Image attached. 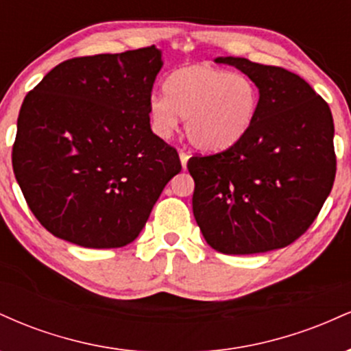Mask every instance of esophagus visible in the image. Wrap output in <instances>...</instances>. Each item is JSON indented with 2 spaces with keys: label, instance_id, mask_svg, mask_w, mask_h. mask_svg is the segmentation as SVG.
Segmentation results:
<instances>
[{
  "label": "esophagus",
  "instance_id": "obj_1",
  "mask_svg": "<svg viewBox=\"0 0 351 351\" xmlns=\"http://www.w3.org/2000/svg\"><path fill=\"white\" fill-rule=\"evenodd\" d=\"M188 158H189V153L186 150H180V160H181V165H183V168H186Z\"/></svg>",
  "mask_w": 351,
  "mask_h": 351
}]
</instances>
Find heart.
Wrapping results in <instances>:
<instances>
[{
  "label": "heart",
  "mask_w": 351,
  "mask_h": 351,
  "mask_svg": "<svg viewBox=\"0 0 351 351\" xmlns=\"http://www.w3.org/2000/svg\"><path fill=\"white\" fill-rule=\"evenodd\" d=\"M165 97L148 104L152 128L168 138L184 119L186 135L206 152L226 150L247 134L256 119L257 92L243 74L211 64H195L171 72L165 80Z\"/></svg>",
  "instance_id": "obj_1"
}]
</instances>
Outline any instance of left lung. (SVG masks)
Listing matches in <instances>:
<instances>
[{"instance_id": "8db88e82", "label": "left lung", "mask_w": 351, "mask_h": 351, "mask_svg": "<svg viewBox=\"0 0 351 351\" xmlns=\"http://www.w3.org/2000/svg\"><path fill=\"white\" fill-rule=\"evenodd\" d=\"M259 88L256 119L243 138L215 155H195L193 215L223 254H257L299 239L324 206L337 173L328 104L293 72L216 58Z\"/></svg>"}]
</instances>
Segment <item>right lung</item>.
I'll return each instance as SVG.
<instances>
[{
    "instance_id": "add662e5",
    "label": "right lung",
    "mask_w": 351,
    "mask_h": 351,
    "mask_svg": "<svg viewBox=\"0 0 351 351\" xmlns=\"http://www.w3.org/2000/svg\"><path fill=\"white\" fill-rule=\"evenodd\" d=\"M163 66L155 46L64 60L24 97L13 171L51 234L90 249L122 247L181 171L152 132L148 104Z\"/></svg>"
}]
</instances>
